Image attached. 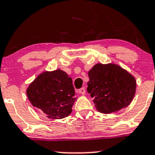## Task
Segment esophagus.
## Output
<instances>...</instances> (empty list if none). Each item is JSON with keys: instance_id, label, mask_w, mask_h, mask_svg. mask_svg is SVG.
Masks as SVG:
<instances>
[{"instance_id": "34e87169", "label": "esophagus", "mask_w": 155, "mask_h": 155, "mask_svg": "<svg viewBox=\"0 0 155 155\" xmlns=\"http://www.w3.org/2000/svg\"><path fill=\"white\" fill-rule=\"evenodd\" d=\"M79 93H80V94H85V88H81L79 90Z\"/></svg>"}]
</instances>
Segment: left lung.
I'll return each mask as SVG.
<instances>
[{
  "instance_id": "8db88e82",
  "label": "left lung",
  "mask_w": 155,
  "mask_h": 155,
  "mask_svg": "<svg viewBox=\"0 0 155 155\" xmlns=\"http://www.w3.org/2000/svg\"><path fill=\"white\" fill-rule=\"evenodd\" d=\"M87 91L102 114L116 112L130 104L136 94L134 76L115 64H97L88 71Z\"/></svg>"
}]
</instances>
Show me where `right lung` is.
Returning a JSON list of instances; mask_svg holds the SVG:
<instances>
[{
	"label": "right lung",
	"instance_id": "obj_1",
	"mask_svg": "<svg viewBox=\"0 0 155 155\" xmlns=\"http://www.w3.org/2000/svg\"><path fill=\"white\" fill-rule=\"evenodd\" d=\"M26 94L33 107L53 120L68 117L76 100L72 78L60 69L38 75L29 84Z\"/></svg>",
	"mask_w": 155,
	"mask_h": 155
}]
</instances>
